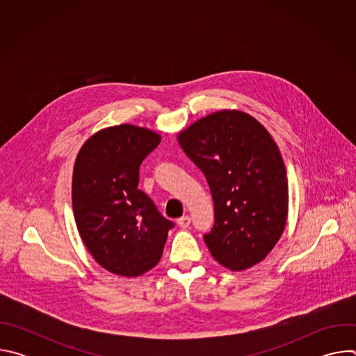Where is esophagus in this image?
Wrapping results in <instances>:
<instances>
[{
    "mask_svg": "<svg viewBox=\"0 0 356 356\" xmlns=\"http://www.w3.org/2000/svg\"><path fill=\"white\" fill-rule=\"evenodd\" d=\"M190 222H191V218L188 216H184L181 218L177 220V224L180 228H188L190 227Z\"/></svg>",
    "mask_w": 356,
    "mask_h": 356,
    "instance_id": "esophagus-1",
    "label": "esophagus"
}]
</instances>
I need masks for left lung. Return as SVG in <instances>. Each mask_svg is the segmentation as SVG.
<instances>
[{
	"mask_svg": "<svg viewBox=\"0 0 356 356\" xmlns=\"http://www.w3.org/2000/svg\"><path fill=\"white\" fill-rule=\"evenodd\" d=\"M177 140L213 194L216 222L204 235L213 258L235 272L262 262L289 213L286 168L270 134L246 113L222 110L191 124Z\"/></svg>",
	"mask_w": 356,
	"mask_h": 356,
	"instance_id": "8db88e82",
	"label": "left lung"
}]
</instances>
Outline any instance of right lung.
Masks as SVG:
<instances>
[{"mask_svg": "<svg viewBox=\"0 0 356 356\" xmlns=\"http://www.w3.org/2000/svg\"><path fill=\"white\" fill-rule=\"evenodd\" d=\"M161 139L129 124L104 128L86 140L74 162L79 234L97 264L118 276L136 277L155 268L175 227L138 188L139 166Z\"/></svg>", "mask_w": 356, "mask_h": 356, "instance_id": "right-lung-1", "label": "right lung"}]
</instances>
